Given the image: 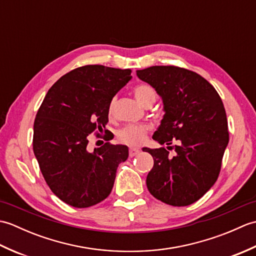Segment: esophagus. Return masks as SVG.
<instances>
[{
  "mask_svg": "<svg viewBox=\"0 0 256 256\" xmlns=\"http://www.w3.org/2000/svg\"><path fill=\"white\" fill-rule=\"evenodd\" d=\"M138 153H140L138 148H130V157L136 156Z\"/></svg>",
  "mask_w": 256,
  "mask_h": 256,
  "instance_id": "1",
  "label": "esophagus"
}]
</instances>
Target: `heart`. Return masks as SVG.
Here are the masks:
<instances>
[{
    "label": "heart",
    "mask_w": 256,
    "mask_h": 256,
    "mask_svg": "<svg viewBox=\"0 0 256 256\" xmlns=\"http://www.w3.org/2000/svg\"><path fill=\"white\" fill-rule=\"evenodd\" d=\"M134 96L140 104L144 106H152L156 100V91L153 86L145 84L135 86ZM114 104H116V99L113 98L108 108V114L110 116H113ZM150 130V128L148 124H130L120 130L116 134V138L123 144L130 146H138L144 142Z\"/></svg>",
    "instance_id": "obj_1"
}]
</instances>
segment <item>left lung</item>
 Masks as SVG:
<instances>
[{
	"label": "left lung",
	"instance_id": "1",
	"mask_svg": "<svg viewBox=\"0 0 256 256\" xmlns=\"http://www.w3.org/2000/svg\"><path fill=\"white\" fill-rule=\"evenodd\" d=\"M164 102V118L153 138L165 148H143L153 156L146 178L150 192L167 204L189 206L199 200L219 177L229 131L224 106L214 86L192 70L153 66L136 70Z\"/></svg>",
	"mask_w": 256,
	"mask_h": 256
}]
</instances>
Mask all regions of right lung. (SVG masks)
Wrapping results in <instances>:
<instances>
[{
	"mask_svg": "<svg viewBox=\"0 0 256 256\" xmlns=\"http://www.w3.org/2000/svg\"><path fill=\"white\" fill-rule=\"evenodd\" d=\"M131 69L86 64L59 78L38 108L32 150L40 172L57 197L74 208L104 200L113 188L120 162L128 157L125 145L110 142L88 152L89 135L104 134L108 108L131 80Z\"/></svg>",
	"mask_w": 256,
	"mask_h": 256,
	"instance_id": "right-lung-1",
	"label": "right lung"
}]
</instances>
